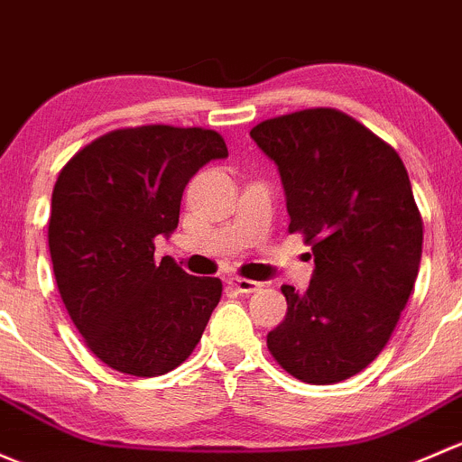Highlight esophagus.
<instances>
[{
    "label": "esophagus",
    "mask_w": 462,
    "mask_h": 462,
    "mask_svg": "<svg viewBox=\"0 0 462 462\" xmlns=\"http://www.w3.org/2000/svg\"><path fill=\"white\" fill-rule=\"evenodd\" d=\"M231 287H236L240 293H254L263 289V284L255 282V280H246V278H231L229 280Z\"/></svg>",
    "instance_id": "esophagus-1"
}]
</instances>
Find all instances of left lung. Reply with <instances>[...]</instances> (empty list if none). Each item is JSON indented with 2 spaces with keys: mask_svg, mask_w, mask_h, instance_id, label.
I'll return each mask as SVG.
<instances>
[{
  "mask_svg": "<svg viewBox=\"0 0 462 462\" xmlns=\"http://www.w3.org/2000/svg\"><path fill=\"white\" fill-rule=\"evenodd\" d=\"M251 140L278 166L289 231L302 233L316 264L304 293L282 284L287 316L266 346L302 383H340L384 349L416 282L422 220L407 169L334 108L260 122Z\"/></svg>",
  "mask_w": 462,
  "mask_h": 462,
  "instance_id": "obj_1",
  "label": "left lung"
}]
</instances>
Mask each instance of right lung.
Instances as JSON below:
<instances>
[{
	"label": "right lung",
	"mask_w": 462,
	"mask_h": 462,
	"mask_svg": "<svg viewBox=\"0 0 462 462\" xmlns=\"http://www.w3.org/2000/svg\"><path fill=\"white\" fill-rule=\"evenodd\" d=\"M229 155L207 128H120L84 146L53 189L49 246L61 300L88 349L111 369L153 378L191 356L222 296L155 237L178 229L189 180Z\"/></svg>",
	"instance_id": "1"
}]
</instances>
